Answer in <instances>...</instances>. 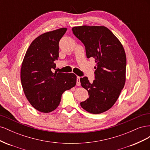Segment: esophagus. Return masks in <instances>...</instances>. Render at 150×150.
Masks as SVG:
<instances>
[{
    "label": "esophagus",
    "instance_id": "34e87169",
    "mask_svg": "<svg viewBox=\"0 0 150 150\" xmlns=\"http://www.w3.org/2000/svg\"><path fill=\"white\" fill-rule=\"evenodd\" d=\"M76 85L78 86H79L81 85V83H80V77H79V76H77Z\"/></svg>",
    "mask_w": 150,
    "mask_h": 150
}]
</instances>
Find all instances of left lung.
<instances>
[{"mask_svg":"<svg viewBox=\"0 0 150 150\" xmlns=\"http://www.w3.org/2000/svg\"><path fill=\"white\" fill-rule=\"evenodd\" d=\"M72 33L82 42L88 58L95 59V79L81 78L82 87L89 97L80 103L84 110L100 114L114 105L126 81V57L123 46L112 32L104 26L74 27Z\"/></svg>","mask_w":150,"mask_h":150,"instance_id":"left-lung-1","label":"left lung"}]
</instances>
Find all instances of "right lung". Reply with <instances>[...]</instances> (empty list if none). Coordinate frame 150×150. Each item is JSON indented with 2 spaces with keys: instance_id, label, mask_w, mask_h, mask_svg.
<instances>
[{
  "instance_id": "right-lung-1",
  "label": "right lung",
  "mask_w": 150,
  "mask_h": 150,
  "mask_svg": "<svg viewBox=\"0 0 150 150\" xmlns=\"http://www.w3.org/2000/svg\"><path fill=\"white\" fill-rule=\"evenodd\" d=\"M66 28L49 31L35 38L22 63V88L30 104L39 111L47 113L59 104L62 93L74 87V73L53 72L59 57V42Z\"/></svg>"
}]
</instances>
